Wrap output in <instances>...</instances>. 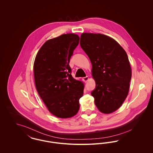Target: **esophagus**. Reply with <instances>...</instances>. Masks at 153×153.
Listing matches in <instances>:
<instances>
[{
	"instance_id": "esophagus-1",
	"label": "esophagus",
	"mask_w": 153,
	"mask_h": 153,
	"mask_svg": "<svg viewBox=\"0 0 153 153\" xmlns=\"http://www.w3.org/2000/svg\"><path fill=\"white\" fill-rule=\"evenodd\" d=\"M83 80L85 81V82H87L88 80H89V78H88V76H86V77H83Z\"/></svg>"
}]
</instances>
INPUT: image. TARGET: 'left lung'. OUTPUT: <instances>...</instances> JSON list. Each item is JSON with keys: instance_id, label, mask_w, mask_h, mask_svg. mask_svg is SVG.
Segmentation results:
<instances>
[{"instance_id": "obj_1", "label": "left lung", "mask_w": 153, "mask_h": 153, "mask_svg": "<svg viewBox=\"0 0 153 153\" xmlns=\"http://www.w3.org/2000/svg\"><path fill=\"white\" fill-rule=\"evenodd\" d=\"M80 44L92 65L95 105L104 114L112 113L128 93L131 69L127 54L115 40L101 34L82 33Z\"/></svg>"}]
</instances>
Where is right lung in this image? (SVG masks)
<instances>
[{"label": "right lung", "instance_id": "add662e5", "mask_svg": "<svg viewBox=\"0 0 153 153\" xmlns=\"http://www.w3.org/2000/svg\"><path fill=\"white\" fill-rule=\"evenodd\" d=\"M79 40L76 34H66L47 41L34 64L36 91L50 112L60 118L73 117L80 108L84 84L73 79L69 65Z\"/></svg>", "mask_w": 153, "mask_h": 153}]
</instances>
